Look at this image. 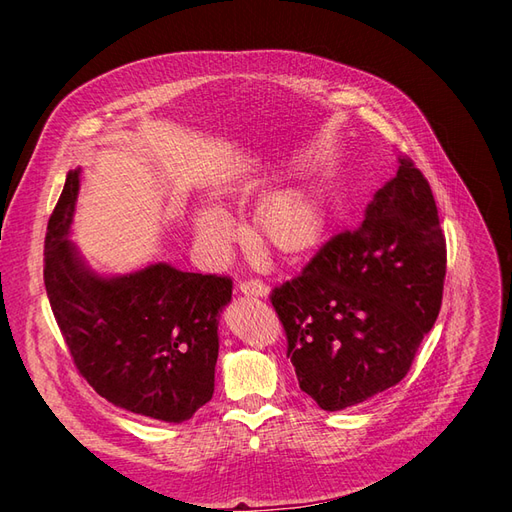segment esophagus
Instances as JSON below:
<instances>
[{
	"label": "esophagus",
	"mask_w": 512,
	"mask_h": 512,
	"mask_svg": "<svg viewBox=\"0 0 512 512\" xmlns=\"http://www.w3.org/2000/svg\"><path fill=\"white\" fill-rule=\"evenodd\" d=\"M239 290H241V294H245V297H267L269 294V288L262 284V282H258V280H247V282H241L239 284Z\"/></svg>",
	"instance_id": "34e87169"
}]
</instances>
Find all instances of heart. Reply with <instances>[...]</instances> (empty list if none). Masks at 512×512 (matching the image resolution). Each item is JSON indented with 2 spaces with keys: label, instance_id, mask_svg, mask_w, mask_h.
I'll list each match as a JSON object with an SVG mask.
<instances>
[{
  "label": "heart",
  "instance_id": "obj_1",
  "mask_svg": "<svg viewBox=\"0 0 512 512\" xmlns=\"http://www.w3.org/2000/svg\"><path fill=\"white\" fill-rule=\"evenodd\" d=\"M254 183H243L237 196L254 194ZM333 220V205L327 190L316 183L292 185L262 200L254 213L252 235L260 247L282 262H301L314 256L327 239ZM194 232L198 243L211 254H224L237 237V226L218 205H203L196 211Z\"/></svg>",
  "mask_w": 512,
  "mask_h": 512
}]
</instances>
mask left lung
I'll return each mask as SVG.
<instances>
[{"label": "left lung", "instance_id": "8db88e82", "mask_svg": "<svg viewBox=\"0 0 512 512\" xmlns=\"http://www.w3.org/2000/svg\"><path fill=\"white\" fill-rule=\"evenodd\" d=\"M446 241L431 188L410 158L333 237L271 292L301 391L337 412L391 389L442 305Z\"/></svg>", "mask_w": 512, "mask_h": 512}]
</instances>
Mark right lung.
I'll list each match as a JSON object with an SVG mask.
<instances>
[{"instance_id": "right-lung-1", "label": "right lung", "mask_w": 512, "mask_h": 512, "mask_svg": "<svg viewBox=\"0 0 512 512\" xmlns=\"http://www.w3.org/2000/svg\"><path fill=\"white\" fill-rule=\"evenodd\" d=\"M81 168L70 170L46 226L44 286L76 369L111 404L183 423L213 397L228 277L166 262L100 275L70 241Z\"/></svg>"}]
</instances>
